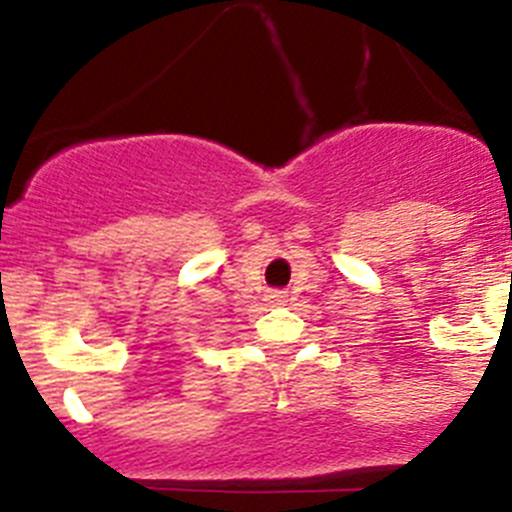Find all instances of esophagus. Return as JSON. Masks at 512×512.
Here are the masks:
<instances>
[{
    "label": "esophagus",
    "instance_id": "esophagus-1",
    "mask_svg": "<svg viewBox=\"0 0 512 512\" xmlns=\"http://www.w3.org/2000/svg\"><path fill=\"white\" fill-rule=\"evenodd\" d=\"M285 292H280V290H272L270 295H267V302H272V305H285Z\"/></svg>",
    "mask_w": 512,
    "mask_h": 512
}]
</instances>
